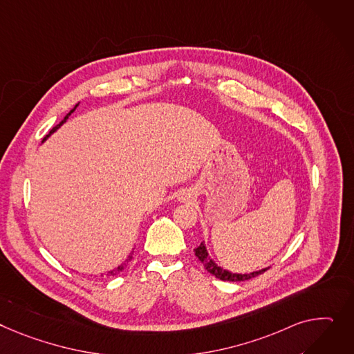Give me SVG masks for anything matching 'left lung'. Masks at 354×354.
<instances>
[{"label": "left lung", "instance_id": "obj_1", "mask_svg": "<svg viewBox=\"0 0 354 354\" xmlns=\"http://www.w3.org/2000/svg\"><path fill=\"white\" fill-rule=\"evenodd\" d=\"M195 256L199 259L201 263H203L205 269L214 274L215 277L221 279V280H229V281H243V280H249L252 277H256L257 274H262L263 272H266L269 268L266 269H262L259 272H252V273H245V274H241V273H230L229 270H225L223 268L218 266L212 259L207 256V252H206V246L205 243L202 242L196 249H195Z\"/></svg>", "mask_w": 354, "mask_h": 354}]
</instances>
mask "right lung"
Masks as SVG:
<instances>
[{
  "instance_id": "obj_1",
  "label": "right lung",
  "mask_w": 354,
  "mask_h": 354,
  "mask_svg": "<svg viewBox=\"0 0 354 354\" xmlns=\"http://www.w3.org/2000/svg\"><path fill=\"white\" fill-rule=\"evenodd\" d=\"M77 106H78V104L75 105V108H74V109H71V112H69V113H68V115H66V116L64 118V120H62V122H59V124H58L57 127H54V128H53V129L50 131V133H48V135H46V136H45V138L42 139V142H44V140H45L46 138H48V136H50V135H51L53 132H55V131H57V129H58V128H59V127H61V125H62V124H64V122H65V121L68 120V116H69L71 113H73V112H74V111L77 109ZM131 259H132V254H131V256H128V259H127V261H125V262H124V263H122L121 266H118V268H116V269H113V270H109V272H108V276H113V274H118V273H120V272H122V270L125 269V266L128 265V262L131 261Z\"/></svg>"
}]
</instances>
